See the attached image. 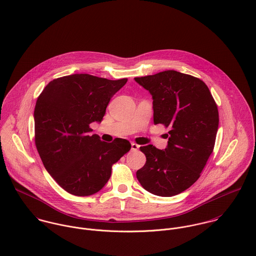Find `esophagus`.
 Masks as SVG:
<instances>
[{"label":"esophagus","mask_w":256,"mask_h":256,"mask_svg":"<svg viewBox=\"0 0 256 256\" xmlns=\"http://www.w3.org/2000/svg\"><path fill=\"white\" fill-rule=\"evenodd\" d=\"M140 148L138 144H136V142H132V150H138Z\"/></svg>","instance_id":"1"}]
</instances>
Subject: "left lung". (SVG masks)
<instances>
[{
  "label": "left lung",
  "instance_id": "1",
  "mask_svg": "<svg viewBox=\"0 0 256 256\" xmlns=\"http://www.w3.org/2000/svg\"><path fill=\"white\" fill-rule=\"evenodd\" d=\"M152 98L154 124L168 128V146H140L144 166L136 178L144 189L162 197L191 187L213 152L219 124L217 104L199 78L175 70L136 77Z\"/></svg>",
  "mask_w": 256,
  "mask_h": 256
}]
</instances>
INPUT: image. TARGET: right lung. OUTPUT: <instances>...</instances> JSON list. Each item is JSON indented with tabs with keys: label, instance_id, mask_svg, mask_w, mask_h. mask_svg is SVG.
<instances>
[{
	"label": "right lung",
	"instance_id": "obj_1",
	"mask_svg": "<svg viewBox=\"0 0 256 256\" xmlns=\"http://www.w3.org/2000/svg\"><path fill=\"white\" fill-rule=\"evenodd\" d=\"M128 79L110 80L90 74H72L50 81L35 110V144L47 172L66 192L90 196L102 190L112 166L132 146L90 136V124L100 122L110 98Z\"/></svg>",
	"mask_w": 256,
	"mask_h": 256
}]
</instances>
